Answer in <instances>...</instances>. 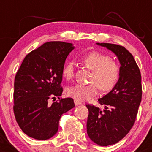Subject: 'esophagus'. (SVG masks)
<instances>
[{
  "mask_svg": "<svg viewBox=\"0 0 152 152\" xmlns=\"http://www.w3.org/2000/svg\"><path fill=\"white\" fill-rule=\"evenodd\" d=\"M74 104H75V105H76V106L82 104V103H81V102H79V101L76 100V99H74Z\"/></svg>",
  "mask_w": 152,
  "mask_h": 152,
  "instance_id": "34e87169",
  "label": "esophagus"
}]
</instances>
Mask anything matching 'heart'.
Segmentation results:
<instances>
[{
    "label": "heart",
    "mask_w": 152,
    "mask_h": 152,
    "mask_svg": "<svg viewBox=\"0 0 152 152\" xmlns=\"http://www.w3.org/2000/svg\"><path fill=\"white\" fill-rule=\"evenodd\" d=\"M80 62L92 70L90 83L77 84L67 90V94L78 101H87L98 94L99 88L103 91L112 90L117 84L120 76V67L118 62L108 55L99 51H90L82 55ZM74 63L67 62L62 69V76L69 80L73 76Z\"/></svg>",
    "instance_id": "b5f03b06"
}]
</instances>
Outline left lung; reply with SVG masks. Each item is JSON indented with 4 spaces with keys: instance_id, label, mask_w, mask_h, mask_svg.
Returning <instances> with one entry per match:
<instances>
[{
    "instance_id": "1",
    "label": "left lung",
    "mask_w": 152,
    "mask_h": 152,
    "mask_svg": "<svg viewBox=\"0 0 152 152\" xmlns=\"http://www.w3.org/2000/svg\"><path fill=\"white\" fill-rule=\"evenodd\" d=\"M96 44L113 52L121 64L116 85L99 99L105 106L104 111L93 105H86L89 110V137L95 143L107 146L120 141L134 125L142 99L141 75L134 57L125 48L111 43Z\"/></svg>"
}]
</instances>
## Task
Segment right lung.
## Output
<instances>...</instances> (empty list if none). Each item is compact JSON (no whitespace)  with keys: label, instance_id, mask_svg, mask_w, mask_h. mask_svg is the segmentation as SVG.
<instances>
[{"label":"right lung","instance_id":"obj_1","mask_svg":"<svg viewBox=\"0 0 152 152\" xmlns=\"http://www.w3.org/2000/svg\"><path fill=\"white\" fill-rule=\"evenodd\" d=\"M74 49L72 43L51 41L26 56L15 78L14 113L26 134L47 140L58 131L63 113L75 107L71 98L60 99L62 69L65 59ZM60 99L51 105L48 99Z\"/></svg>","mask_w":152,"mask_h":152}]
</instances>
